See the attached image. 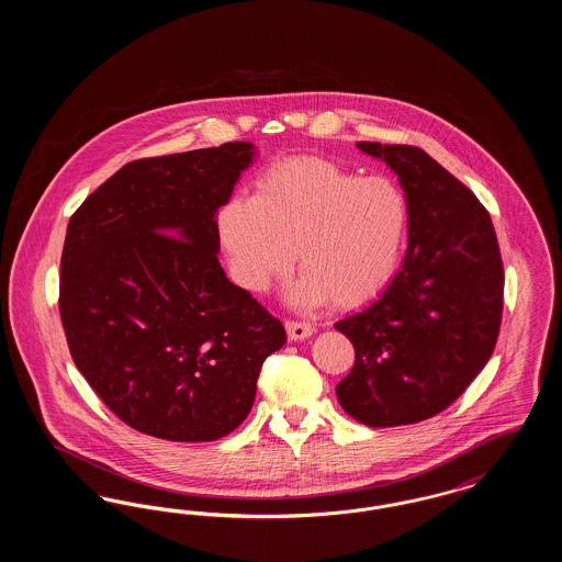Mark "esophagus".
I'll return each mask as SVG.
<instances>
[{
    "mask_svg": "<svg viewBox=\"0 0 562 562\" xmlns=\"http://www.w3.org/2000/svg\"><path fill=\"white\" fill-rule=\"evenodd\" d=\"M284 326H286V333H289L291 341H303V339H307L316 333V328L310 322L286 321Z\"/></svg>",
    "mask_w": 562,
    "mask_h": 562,
    "instance_id": "obj_1",
    "label": "esophagus"
}]
</instances>
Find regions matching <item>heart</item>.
Segmentation results:
<instances>
[{
    "instance_id": "obj_1",
    "label": "heart",
    "mask_w": 562,
    "mask_h": 562,
    "mask_svg": "<svg viewBox=\"0 0 562 562\" xmlns=\"http://www.w3.org/2000/svg\"><path fill=\"white\" fill-rule=\"evenodd\" d=\"M411 209L398 183L362 177L337 161L296 158L271 166L255 198L218 213V234L236 280L266 291L296 266L293 299L358 307L385 289L401 266Z\"/></svg>"
}]
</instances>
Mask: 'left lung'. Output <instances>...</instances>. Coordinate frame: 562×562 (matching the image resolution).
Wrapping results in <instances>:
<instances>
[{
    "label": "left lung",
    "mask_w": 562,
    "mask_h": 562,
    "mask_svg": "<svg viewBox=\"0 0 562 562\" xmlns=\"http://www.w3.org/2000/svg\"><path fill=\"white\" fill-rule=\"evenodd\" d=\"M401 181L408 250L383 294L335 324L356 349L337 398L371 428L417 424L451 406L488 362L504 310V263L486 209L413 145L362 140Z\"/></svg>",
    "instance_id": "obj_1"
}]
</instances>
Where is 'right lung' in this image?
Returning a JSON list of instances; mask_svg holds the SVG:
<instances>
[{
	"mask_svg": "<svg viewBox=\"0 0 562 562\" xmlns=\"http://www.w3.org/2000/svg\"><path fill=\"white\" fill-rule=\"evenodd\" d=\"M252 160L225 143L122 166L67 225L58 312L71 358L126 426L209 442L252 408L284 326L218 266L214 216Z\"/></svg>",
	"mask_w": 562,
	"mask_h": 562,
	"instance_id": "right-lung-1",
	"label": "right lung"
}]
</instances>
